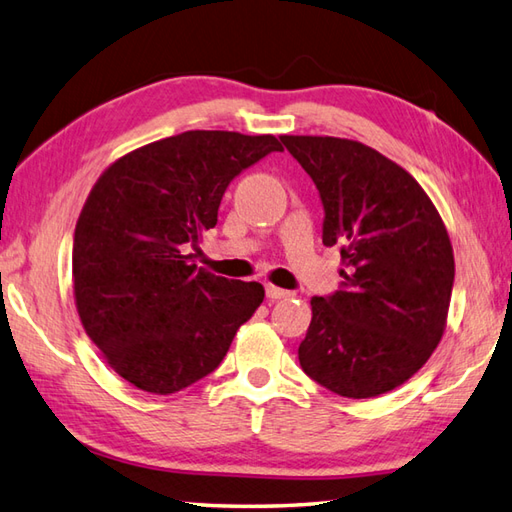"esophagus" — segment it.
<instances>
[{
	"label": "esophagus",
	"mask_w": 512,
	"mask_h": 512,
	"mask_svg": "<svg viewBox=\"0 0 512 512\" xmlns=\"http://www.w3.org/2000/svg\"><path fill=\"white\" fill-rule=\"evenodd\" d=\"M266 297L270 299V301H277V299H288L290 297V292L288 290H284V288H277V286H266Z\"/></svg>",
	"instance_id": "1"
}]
</instances>
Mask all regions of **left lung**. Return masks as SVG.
<instances>
[{"instance_id": "8db88e82", "label": "left lung", "mask_w": 512, "mask_h": 512, "mask_svg": "<svg viewBox=\"0 0 512 512\" xmlns=\"http://www.w3.org/2000/svg\"><path fill=\"white\" fill-rule=\"evenodd\" d=\"M317 184L323 244L341 248V286L312 297L299 363L345 398L405 383L436 350L455 262L447 228L413 176L347 138L281 136Z\"/></svg>"}]
</instances>
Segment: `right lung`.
<instances>
[{"label":"right lung","mask_w":512,"mask_h":512,"mask_svg":"<svg viewBox=\"0 0 512 512\" xmlns=\"http://www.w3.org/2000/svg\"><path fill=\"white\" fill-rule=\"evenodd\" d=\"M273 151L275 136L184 132L118 158L74 228V301L85 332L127 383L176 394L222 363L264 301L257 281L193 264L228 184Z\"/></svg>","instance_id":"right-lung-1"}]
</instances>
